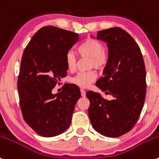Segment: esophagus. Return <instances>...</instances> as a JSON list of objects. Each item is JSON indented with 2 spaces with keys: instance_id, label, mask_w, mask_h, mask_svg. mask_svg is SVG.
Returning a JSON list of instances; mask_svg holds the SVG:
<instances>
[{
  "instance_id": "34e87169",
  "label": "esophagus",
  "mask_w": 159,
  "mask_h": 159,
  "mask_svg": "<svg viewBox=\"0 0 159 159\" xmlns=\"http://www.w3.org/2000/svg\"><path fill=\"white\" fill-rule=\"evenodd\" d=\"M80 91H81V96L82 97H85L86 96V93H85V91L84 89H81L80 90Z\"/></svg>"
}]
</instances>
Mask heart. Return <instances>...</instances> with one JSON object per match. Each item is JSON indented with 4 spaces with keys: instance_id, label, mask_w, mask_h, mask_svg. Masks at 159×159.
Segmentation results:
<instances>
[{
    "instance_id": "b5f03b06",
    "label": "heart",
    "mask_w": 159,
    "mask_h": 159,
    "mask_svg": "<svg viewBox=\"0 0 159 159\" xmlns=\"http://www.w3.org/2000/svg\"><path fill=\"white\" fill-rule=\"evenodd\" d=\"M78 51L81 56L90 58V68L101 70L105 68L109 61V53L103 47L101 42L93 38H87L80 45ZM67 69L74 71L77 66V58L74 52L68 51L65 57ZM97 78L94 71L80 72L71 79L73 84L81 88H88Z\"/></svg>"
}]
</instances>
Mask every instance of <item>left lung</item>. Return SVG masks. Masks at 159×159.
<instances>
[{"instance_id":"8db88e82","label":"left lung","mask_w":159,"mask_h":159,"mask_svg":"<svg viewBox=\"0 0 159 159\" xmlns=\"http://www.w3.org/2000/svg\"><path fill=\"white\" fill-rule=\"evenodd\" d=\"M97 39L107 43L109 61L96 86L106 94L88 91V115L92 126L107 137H119L133 129L140 116L146 93V68L139 46L120 27L98 32Z\"/></svg>"}]
</instances>
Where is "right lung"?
Segmentation results:
<instances>
[{
    "label": "right lung",
    "instance_id": "1",
    "mask_svg": "<svg viewBox=\"0 0 159 159\" xmlns=\"http://www.w3.org/2000/svg\"><path fill=\"white\" fill-rule=\"evenodd\" d=\"M78 39V33L44 26L23 52L17 81L20 105L23 119L39 136H56L71 124L79 88L66 84L60 93L52 91L66 76L65 57Z\"/></svg>",
    "mask_w": 159,
    "mask_h": 159
}]
</instances>
